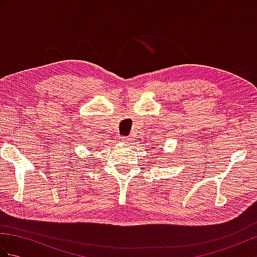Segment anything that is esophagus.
Listing matches in <instances>:
<instances>
[{
	"mask_svg": "<svg viewBox=\"0 0 257 257\" xmlns=\"http://www.w3.org/2000/svg\"><path fill=\"white\" fill-rule=\"evenodd\" d=\"M123 141H124V143H129V141H132V140H130V138H123Z\"/></svg>",
	"mask_w": 257,
	"mask_h": 257,
	"instance_id": "obj_1",
	"label": "esophagus"
}]
</instances>
